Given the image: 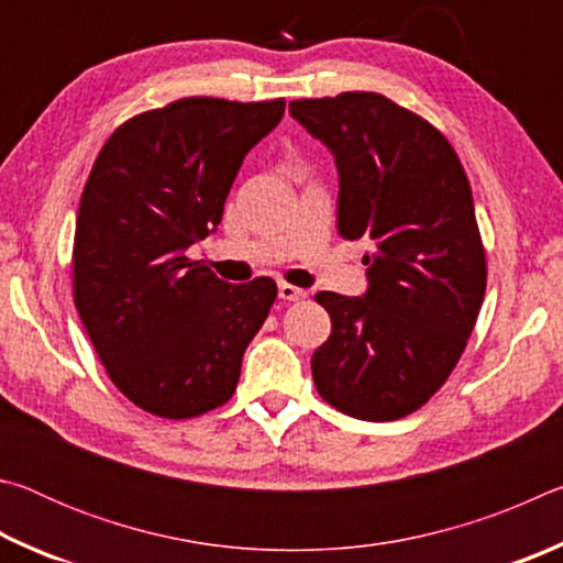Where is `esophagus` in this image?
I'll return each mask as SVG.
<instances>
[{"label":"esophagus","instance_id":"esophagus-1","mask_svg":"<svg viewBox=\"0 0 563 563\" xmlns=\"http://www.w3.org/2000/svg\"><path fill=\"white\" fill-rule=\"evenodd\" d=\"M278 295H280V298H283V300H288V302H295V300H302V298H305V295H308V292H305L302 288H298V285H290V283H280V285H278Z\"/></svg>","mask_w":563,"mask_h":563}]
</instances>
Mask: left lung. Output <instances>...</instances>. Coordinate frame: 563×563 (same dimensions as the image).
<instances>
[{
  "mask_svg": "<svg viewBox=\"0 0 563 563\" xmlns=\"http://www.w3.org/2000/svg\"><path fill=\"white\" fill-rule=\"evenodd\" d=\"M290 113L335 154L340 235L369 243L365 298L316 295L332 332L312 379L350 417L402 419L452 375L487 290L470 178L440 129L383 93L298 99Z\"/></svg>",
  "mask_w": 563,
  "mask_h": 563,
  "instance_id": "left-lung-1",
  "label": "left lung"
}]
</instances>
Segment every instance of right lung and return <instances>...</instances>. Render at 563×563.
Masks as SVG:
<instances>
[{
  "instance_id": "1",
  "label": "right lung",
  "mask_w": 563,
  "mask_h": 563,
  "mask_svg": "<svg viewBox=\"0 0 563 563\" xmlns=\"http://www.w3.org/2000/svg\"><path fill=\"white\" fill-rule=\"evenodd\" d=\"M285 99L186 97L111 133L84 186L74 302L111 383L164 419L233 397L247 342L278 298L273 278L231 285L186 247L213 231L243 158Z\"/></svg>"
}]
</instances>
